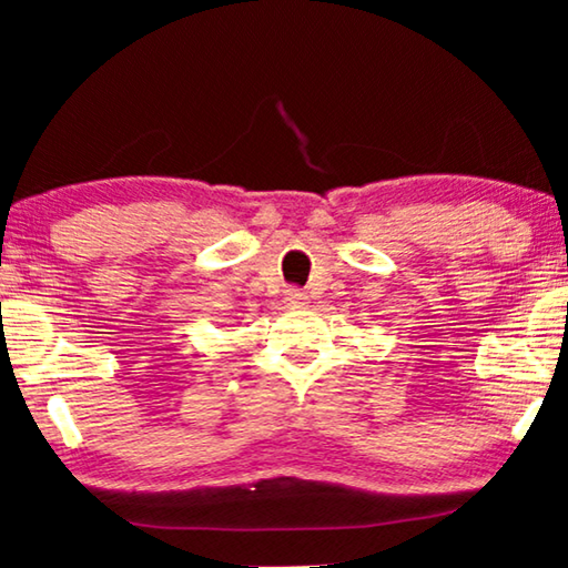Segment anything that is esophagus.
<instances>
[{"label":"esophagus","mask_w":568,"mask_h":568,"mask_svg":"<svg viewBox=\"0 0 568 568\" xmlns=\"http://www.w3.org/2000/svg\"><path fill=\"white\" fill-rule=\"evenodd\" d=\"M286 305L290 307H302V305H307V294L305 292H300V290H286Z\"/></svg>","instance_id":"34e87169"}]
</instances>
